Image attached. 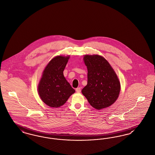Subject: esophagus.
<instances>
[{
    "mask_svg": "<svg viewBox=\"0 0 155 155\" xmlns=\"http://www.w3.org/2000/svg\"><path fill=\"white\" fill-rule=\"evenodd\" d=\"M75 91H76V92H77V93H80L81 91V87H77V88H76V89H75Z\"/></svg>",
    "mask_w": 155,
    "mask_h": 155,
    "instance_id": "obj_1",
    "label": "esophagus"
}]
</instances>
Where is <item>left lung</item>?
Wrapping results in <instances>:
<instances>
[{
    "label": "left lung",
    "mask_w": 155,
    "mask_h": 155,
    "mask_svg": "<svg viewBox=\"0 0 155 155\" xmlns=\"http://www.w3.org/2000/svg\"><path fill=\"white\" fill-rule=\"evenodd\" d=\"M87 84L82 93L97 110L112 105L118 99L120 85L117 75L108 61L101 56L85 55Z\"/></svg>",
    "instance_id": "8db88e82"
}]
</instances>
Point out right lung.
Listing matches in <instances>:
<instances>
[{
    "mask_svg": "<svg viewBox=\"0 0 155 155\" xmlns=\"http://www.w3.org/2000/svg\"><path fill=\"white\" fill-rule=\"evenodd\" d=\"M69 56H58L53 58L44 69L38 87L40 98L51 107L63 105L75 92L63 75Z\"/></svg>",
    "mask_w": 155,
    "mask_h": 155,
    "instance_id": "add662e5",
    "label": "right lung"
}]
</instances>
